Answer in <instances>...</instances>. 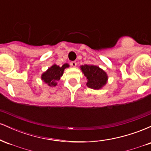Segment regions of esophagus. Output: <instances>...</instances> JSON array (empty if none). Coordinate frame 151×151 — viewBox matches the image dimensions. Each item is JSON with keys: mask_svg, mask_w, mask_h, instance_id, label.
I'll return each instance as SVG.
<instances>
[{"mask_svg": "<svg viewBox=\"0 0 151 151\" xmlns=\"http://www.w3.org/2000/svg\"><path fill=\"white\" fill-rule=\"evenodd\" d=\"M70 65H71V66H72V67H75L76 66H77V62H76L75 61L71 62Z\"/></svg>", "mask_w": 151, "mask_h": 151, "instance_id": "esophagus-1", "label": "esophagus"}]
</instances>
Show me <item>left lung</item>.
I'll return each instance as SVG.
<instances>
[{"instance_id":"left-lung-1","label":"left lung","mask_w":151,"mask_h":151,"mask_svg":"<svg viewBox=\"0 0 151 151\" xmlns=\"http://www.w3.org/2000/svg\"><path fill=\"white\" fill-rule=\"evenodd\" d=\"M82 73L87 79L86 86L93 89H100L106 85L108 80L106 72L96 65H81Z\"/></svg>"}]
</instances>
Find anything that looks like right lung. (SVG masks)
<instances>
[{
    "label": "right lung",
    "instance_id": "1",
    "mask_svg": "<svg viewBox=\"0 0 151 151\" xmlns=\"http://www.w3.org/2000/svg\"><path fill=\"white\" fill-rule=\"evenodd\" d=\"M70 67L69 64H64L62 67L57 65H53L48 68V70L42 73L41 79L50 86H56L58 81L63 75L64 70Z\"/></svg>",
    "mask_w": 151,
    "mask_h": 151
}]
</instances>
